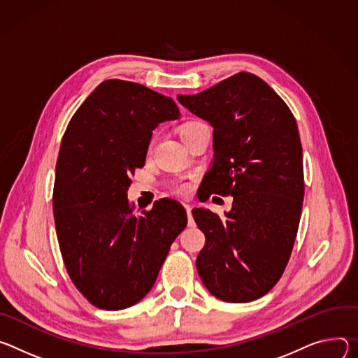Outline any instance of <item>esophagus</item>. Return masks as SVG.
Here are the masks:
<instances>
[{
	"label": "esophagus",
	"mask_w": 358,
	"mask_h": 358,
	"mask_svg": "<svg viewBox=\"0 0 358 358\" xmlns=\"http://www.w3.org/2000/svg\"><path fill=\"white\" fill-rule=\"evenodd\" d=\"M185 206V209H186V213H187V219H189V226H194V223H193V217H192V208L187 205V203H185L183 205Z\"/></svg>",
	"instance_id": "1"
}]
</instances>
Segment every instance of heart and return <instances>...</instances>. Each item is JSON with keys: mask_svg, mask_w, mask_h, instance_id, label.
Here are the masks:
<instances>
[{"mask_svg": "<svg viewBox=\"0 0 358 358\" xmlns=\"http://www.w3.org/2000/svg\"><path fill=\"white\" fill-rule=\"evenodd\" d=\"M202 124L201 122H197V121H189V122H185L182 127H180V129H179V135H180V139H183L186 135H189L192 131H194L196 128H199ZM153 145V139L150 141V146ZM173 192L175 193H178V194H185L186 192H187V186L186 185H183V183H180V185H176L175 186V189H173Z\"/></svg>", "mask_w": 358, "mask_h": 358, "instance_id": "obj_1", "label": "heart"}]
</instances>
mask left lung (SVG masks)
I'll use <instances>...</instances> for the list:
<instances>
[{
	"instance_id": "1",
	"label": "left lung",
	"mask_w": 358,
	"mask_h": 358,
	"mask_svg": "<svg viewBox=\"0 0 358 358\" xmlns=\"http://www.w3.org/2000/svg\"><path fill=\"white\" fill-rule=\"evenodd\" d=\"M178 101L213 127L215 159L203 179L208 196H233L224 220L209 209L192 210L206 237L197 273L215 297L253 301L280 280L297 236L304 175L296 119L249 72Z\"/></svg>"
}]
</instances>
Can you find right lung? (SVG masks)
Segmentation results:
<instances>
[{
    "label": "right lung",
    "instance_id": "right-lung-1",
    "mask_svg": "<svg viewBox=\"0 0 358 358\" xmlns=\"http://www.w3.org/2000/svg\"><path fill=\"white\" fill-rule=\"evenodd\" d=\"M179 115L172 98L108 79L64 134L52 194L58 243L72 283L99 308L122 310L143 299L186 227L176 201L161 199L136 215L127 197L152 131Z\"/></svg>",
    "mask_w": 358,
    "mask_h": 358
}]
</instances>
